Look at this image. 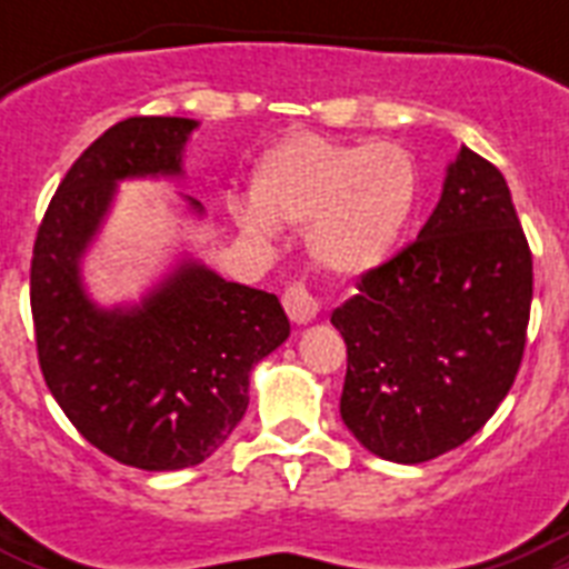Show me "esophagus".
Here are the masks:
<instances>
[{
	"label": "esophagus",
	"mask_w": 569,
	"mask_h": 569,
	"mask_svg": "<svg viewBox=\"0 0 569 569\" xmlns=\"http://www.w3.org/2000/svg\"><path fill=\"white\" fill-rule=\"evenodd\" d=\"M283 307L295 325H307V321L316 319V312H319V301H316V295H312L310 286L301 283V280H295V283L286 286Z\"/></svg>",
	"instance_id": "esophagus-1"
}]
</instances>
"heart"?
Here are the masks:
<instances>
[{
	"label": "heart",
	"mask_w": 569,
	"mask_h": 569,
	"mask_svg": "<svg viewBox=\"0 0 569 569\" xmlns=\"http://www.w3.org/2000/svg\"><path fill=\"white\" fill-rule=\"evenodd\" d=\"M419 168L392 141H333L292 132L268 147L253 171V197L230 212L253 239H274L277 221L307 227L321 266L360 274L398 248L419 206Z\"/></svg>",
	"instance_id": "heart-1"
}]
</instances>
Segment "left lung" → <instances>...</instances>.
<instances>
[{"label":"left lung","instance_id":"8db88e82","mask_svg":"<svg viewBox=\"0 0 569 569\" xmlns=\"http://www.w3.org/2000/svg\"><path fill=\"white\" fill-rule=\"evenodd\" d=\"M531 280L508 182L460 147L419 239L330 316L348 348L339 413L357 440L425 463L481 431L520 372Z\"/></svg>","mask_w":569,"mask_h":569}]
</instances>
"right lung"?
Instances as JSON below:
<instances>
[{
	"label": "right lung",
	"mask_w": 569,
	"mask_h": 569,
	"mask_svg": "<svg viewBox=\"0 0 569 569\" xmlns=\"http://www.w3.org/2000/svg\"><path fill=\"white\" fill-rule=\"evenodd\" d=\"M194 127L127 118L106 129L52 194L31 250V319L49 392L91 446L147 472L203 463L248 410L250 369L289 337L277 295L197 262L132 310H100L82 292L79 257L114 182L180 173Z\"/></svg>",
	"instance_id": "1"
}]
</instances>
